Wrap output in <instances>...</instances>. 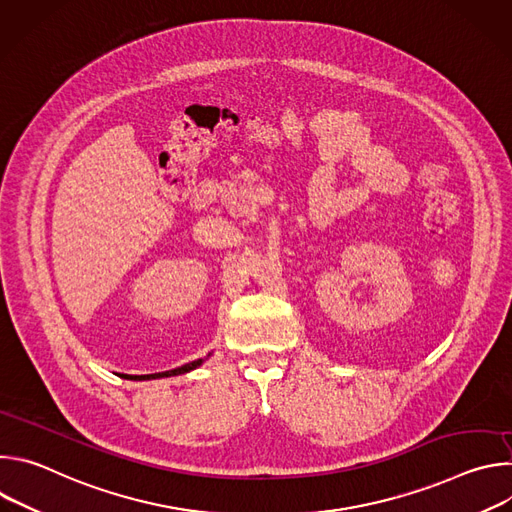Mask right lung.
I'll return each instance as SVG.
<instances>
[{
	"mask_svg": "<svg viewBox=\"0 0 512 512\" xmlns=\"http://www.w3.org/2000/svg\"><path fill=\"white\" fill-rule=\"evenodd\" d=\"M202 364V358H198V360H192V362H188V364H184V367H178V369H172V371H166V373H156V375H141V377H131V379H158V377H174V375H182V373H188V371H192V369H196V367H200ZM129 379V377H127Z\"/></svg>",
	"mask_w": 512,
	"mask_h": 512,
	"instance_id": "add662e5",
	"label": "right lung"
}]
</instances>
